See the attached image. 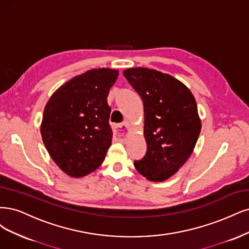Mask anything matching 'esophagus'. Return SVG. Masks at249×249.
Returning a JSON list of instances; mask_svg holds the SVG:
<instances>
[{
	"mask_svg": "<svg viewBox=\"0 0 249 249\" xmlns=\"http://www.w3.org/2000/svg\"><path fill=\"white\" fill-rule=\"evenodd\" d=\"M129 125L126 123H122V124H118L115 127V131L117 133V135L119 136L120 139H123L129 132Z\"/></svg>",
	"mask_w": 249,
	"mask_h": 249,
	"instance_id": "1",
	"label": "esophagus"
}]
</instances>
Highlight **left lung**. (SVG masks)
<instances>
[{
	"instance_id": "left-lung-1",
	"label": "left lung",
	"mask_w": 249,
	"mask_h": 249,
	"mask_svg": "<svg viewBox=\"0 0 249 249\" xmlns=\"http://www.w3.org/2000/svg\"><path fill=\"white\" fill-rule=\"evenodd\" d=\"M123 74L140 94L145 113L147 153L134 166L148 180L162 182L180 170L196 147L202 124L195 96L179 79L155 69L128 68Z\"/></svg>"
}]
</instances>
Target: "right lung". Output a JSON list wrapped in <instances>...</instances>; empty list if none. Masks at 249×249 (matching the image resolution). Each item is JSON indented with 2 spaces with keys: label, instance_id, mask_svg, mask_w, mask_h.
I'll list each match as a JSON object with an SVG mask.
<instances>
[{
  "label": "right lung",
  "instance_id": "1",
  "mask_svg": "<svg viewBox=\"0 0 249 249\" xmlns=\"http://www.w3.org/2000/svg\"><path fill=\"white\" fill-rule=\"evenodd\" d=\"M119 71L95 68L62 85L44 107L40 132L60 170L81 178L98 168L111 145L107 96Z\"/></svg>",
  "mask_w": 249,
  "mask_h": 249
}]
</instances>
